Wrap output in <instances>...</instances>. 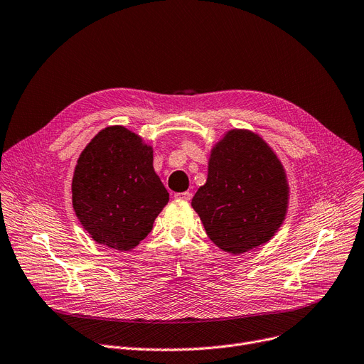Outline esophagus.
<instances>
[{"label": "esophagus", "instance_id": "1", "mask_svg": "<svg viewBox=\"0 0 364 364\" xmlns=\"http://www.w3.org/2000/svg\"><path fill=\"white\" fill-rule=\"evenodd\" d=\"M174 198H176V199H181V200H186V202H188L190 199H192V193H190V192L176 193V195H174Z\"/></svg>", "mask_w": 364, "mask_h": 364}]
</instances>
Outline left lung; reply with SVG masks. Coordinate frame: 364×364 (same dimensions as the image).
Segmentation results:
<instances>
[{
  "label": "left lung",
  "instance_id": "obj_1",
  "mask_svg": "<svg viewBox=\"0 0 364 364\" xmlns=\"http://www.w3.org/2000/svg\"><path fill=\"white\" fill-rule=\"evenodd\" d=\"M288 205L289 183L274 150L254 131L228 129L192 199L208 237L233 255L255 250L277 233Z\"/></svg>",
  "mask_w": 364,
  "mask_h": 364
}]
</instances>
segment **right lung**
Here are the masks:
<instances>
[{"label": "right lung", "mask_w": 364, "mask_h": 364, "mask_svg": "<svg viewBox=\"0 0 364 364\" xmlns=\"http://www.w3.org/2000/svg\"><path fill=\"white\" fill-rule=\"evenodd\" d=\"M168 200L153 168V147L122 125L95 134L76 161L73 211L90 237L112 250L136 247Z\"/></svg>", "instance_id": "obj_1"}]
</instances>
